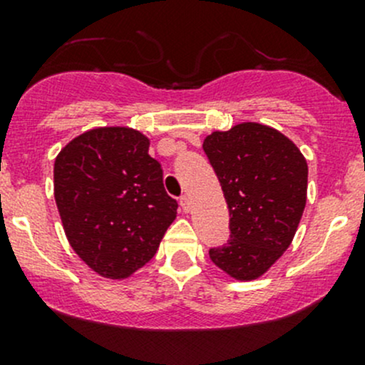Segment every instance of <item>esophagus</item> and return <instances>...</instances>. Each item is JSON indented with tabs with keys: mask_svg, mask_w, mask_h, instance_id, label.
<instances>
[{
	"mask_svg": "<svg viewBox=\"0 0 365 365\" xmlns=\"http://www.w3.org/2000/svg\"><path fill=\"white\" fill-rule=\"evenodd\" d=\"M180 206H182V208H183V212H189V210H190V201H189V197H187V196L180 197Z\"/></svg>",
	"mask_w": 365,
	"mask_h": 365,
	"instance_id": "1",
	"label": "esophagus"
}]
</instances>
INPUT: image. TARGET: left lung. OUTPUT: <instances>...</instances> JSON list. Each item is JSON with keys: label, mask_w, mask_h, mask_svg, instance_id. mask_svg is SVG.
<instances>
[{"label": "left lung", "mask_w": 365, "mask_h": 365, "mask_svg": "<svg viewBox=\"0 0 365 365\" xmlns=\"http://www.w3.org/2000/svg\"><path fill=\"white\" fill-rule=\"evenodd\" d=\"M203 150L230 208V240L210 259L238 281L263 275L289 247L307 200V162L275 128L240 123L213 132Z\"/></svg>", "instance_id": "8db88e82"}]
</instances>
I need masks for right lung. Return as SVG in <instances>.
Instances as JSON below:
<instances>
[{"label": "right lung", "instance_id": "right-lung-1", "mask_svg": "<svg viewBox=\"0 0 365 365\" xmlns=\"http://www.w3.org/2000/svg\"><path fill=\"white\" fill-rule=\"evenodd\" d=\"M148 138L127 127L77 135L54 162V200L77 256L102 277L125 279L159 249L178 203L168 196Z\"/></svg>", "mask_w": 365, "mask_h": 365}]
</instances>
